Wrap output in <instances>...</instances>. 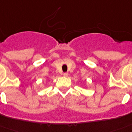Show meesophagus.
I'll return each instance as SVG.
<instances>
[{
  "label": "esophagus",
  "instance_id": "1",
  "mask_svg": "<svg viewBox=\"0 0 132 132\" xmlns=\"http://www.w3.org/2000/svg\"><path fill=\"white\" fill-rule=\"evenodd\" d=\"M63 76H64L65 77H67V76H68V73H67V72H65V73H63Z\"/></svg>",
  "mask_w": 132,
  "mask_h": 132
}]
</instances>
